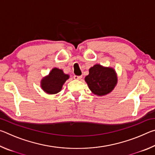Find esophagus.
<instances>
[{
  "instance_id": "esophagus-1",
  "label": "esophagus",
  "mask_w": 155,
  "mask_h": 155,
  "mask_svg": "<svg viewBox=\"0 0 155 155\" xmlns=\"http://www.w3.org/2000/svg\"><path fill=\"white\" fill-rule=\"evenodd\" d=\"M81 78H82V76H77V75L74 76V78L76 80H80L81 79Z\"/></svg>"
}]
</instances>
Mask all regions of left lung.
I'll return each mask as SVG.
<instances>
[{"instance_id": "obj_1", "label": "left lung", "mask_w": 155, "mask_h": 155, "mask_svg": "<svg viewBox=\"0 0 155 155\" xmlns=\"http://www.w3.org/2000/svg\"><path fill=\"white\" fill-rule=\"evenodd\" d=\"M85 81L91 92L103 96L114 90L117 83V75L114 68L96 64L90 68Z\"/></svg>"}]
</instances>
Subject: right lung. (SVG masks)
<instances>
[{
	"label": "right lung",
	"instance_id": "right-lung-1",
	"mask_svg": "<svg viewBox=\"0 0 155 155\" xmlns=\"http://www.w3.org/2000/svg\"><path fill=\"white\" fill-rule=\"evenodd\" d=\"M69 78V74H65L61 69L54 68L48 75L42 78L40 86L46 94H55L61 91L63 85Z\"/></svg>",
	"mask_w": 155,
	"mask_h": 155
}]
</instances>
